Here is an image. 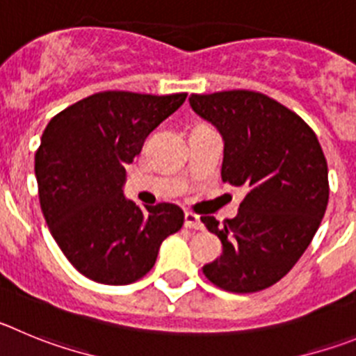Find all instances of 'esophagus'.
<instances>
[{"label":"esophagus","instance_id":"34e87169","mask_svg":"<svg viewBox=\"0 0 356 356\" xmlns=\"http://www.w3.org/2000/svg\"><path fill=\"white\" fill-rule=\"evenodd\" d=\"M184 227H188V229L202 230L204 223H202V220L197 216V214L190 213V211H186V213H184Z\"/></svg>","mask_w":356,"mask_h":356}]
</instances>
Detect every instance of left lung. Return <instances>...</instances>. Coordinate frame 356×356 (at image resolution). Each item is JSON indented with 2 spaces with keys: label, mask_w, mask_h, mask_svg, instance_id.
<instances>
[{
  "label": "left lung",
  "mask_w": 356,
  "mask_h": 356,
  "mask_svg": "<svg viewBox=\"0 0 356 356\" xmlns=\"http://www.w3.org/2000/svg\"><path fill=\"white\" fill-rule=\"evenodd\" d=\"M195 113L223 136L222 181L245 186L236 218L202 216L223 245L202 270L229 293H257L286 277L328 206V165L309 124L254 90L191 94Z\"/></svg>",
  "instance_id": "1"
}]
</instances>
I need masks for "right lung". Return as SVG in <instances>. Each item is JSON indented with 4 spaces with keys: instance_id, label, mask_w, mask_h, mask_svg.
I'll use <instances>...</instances> for the list:
<instances>
[{
    "instance_id": "obj_1",
    "label": "right lung",
    "mask_w": 356,
    "mask_h": 356,
    "mask_svg": "<svg viewBox=\"0 0 356 356\" xmlns=\"http://www.w3.org/2000/svg\"><path fill=\"white\" fill-rule=\"evenodd\" d=\"M188 94L106 90L54 115L35 152L46 223L69 262L90 280L127 286L145 277L163 239L184 213L161 202L142 207L124 197L126 165Z\"/></svg>"
}]
</instances>
